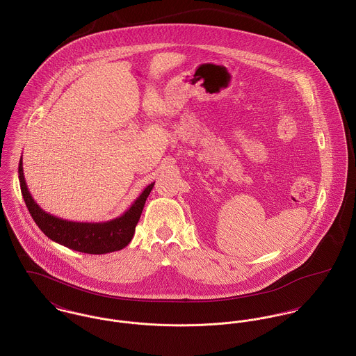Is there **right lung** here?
Listing matches in <instances>:
<instances>
[{"label":"right lung","mask_w":356,"mask_h":356,"mask_svg":"<svg viewBox=\"0 0 356 356\" xmlns=\"http://www.w3.org/2000/svg\"><path fill=\"white\" fill-rule=\"evenodd\" d=\"M19 181L26 206L46 236L74 251L98 255L119 251L129 244L146 199L154 187V183L149 184L120 217L104 222H79L56 217L40 207L27 188L22 159L19 162Z\"/></svg>","instance_id":"add662e5"}]
</instances>
